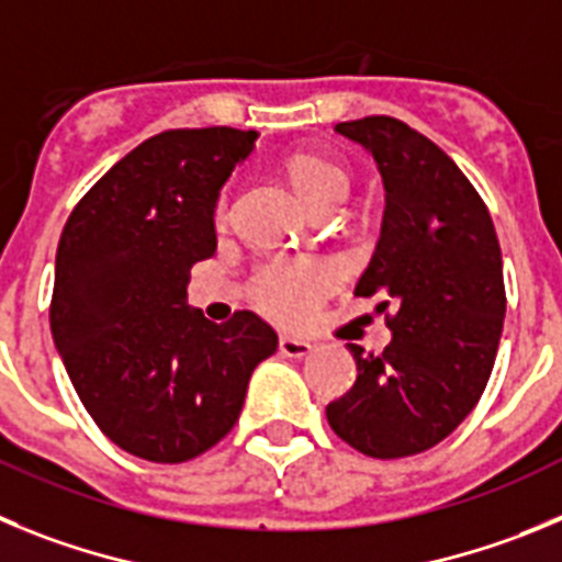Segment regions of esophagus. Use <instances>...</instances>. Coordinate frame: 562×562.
I'll list each match as a JSON object with an SVG mask.
<instances>
[{"mask_svg":"<svg viewBox=\"0 0 562 562\" xmlns=\"http://www.w3.org/2000/svg\"><path fill=\"white\" fill-rule=\"evenodd\" d=\"M280 352L285 358H305L313 352V344L305 341V338H293V336H282L280 338Z\"/></svg>","mask_w":562,"mask_h":562,"instance_id":"obj_1","label":"esophagus"}]
</instances>
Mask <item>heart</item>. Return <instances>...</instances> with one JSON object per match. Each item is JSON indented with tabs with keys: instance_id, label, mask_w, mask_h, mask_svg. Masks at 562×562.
<instances>
[{
	"instance_id": "1",
	"label": "heart",
	"mask_w": 562,
	"mask_h": 562,
	"mask_svg": "<svg viewBox=\"0 0 562 562\" xmlns=\"http://www.w3.org/2000/svg\"><path fill=\"white\" fill-rule=\"evenodd\" d=\"M288 179L293 190L305 199L313 212L327 201H336L347 195V173L338 165L318 156H293L288 161ZM226 212V201L218 204V218ZM336 280V271L327 262H296V260H271L266 262L255 277V302L280 322H300L318 296Z\"/></svg>"
}]
</instances>
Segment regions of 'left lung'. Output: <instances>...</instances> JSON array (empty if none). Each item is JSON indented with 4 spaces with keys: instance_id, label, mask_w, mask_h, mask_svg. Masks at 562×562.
Instances as JSON below:
<instances>
[{
    "instance_id": "left-lung-1",
    "label": "left lung",
    "mask_w": 562,
    "mask_h": 562,
    "mask_svg": "<svg viewBox=\"0 0 562 562\" xmlns=\"http://www.w3.org/2000/svg\"><path fill=\"white\" fill-rule=\"evenodd\" d=\"M378 165L386 210L356 296H381L392 341L381 356L347 344L358 378L327 406L356 451L401 459L442 442L473 412L502 341L504 266L493 218L462 170L394 117L338 123Z\"/></svg>"
}]
</instances>
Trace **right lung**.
Segmentation results:
<instances>
[{
	"label": "right lung",
	"instance_id": "right-lung-1",
	"mask_svg": "<svg viewBox=\"0 0 562 562\" xmlns=\"http://www.w3.org/2000/svg\"><path fill=\"white\" fill-rule=\"evenodd\" d=\"M255 139L237 128L150 136L60 232L55 350L100 431L148 462H187L218 445L255 367L277 352V333L257 313L215 325L187 305L190 269L218 249L221 190Z\"/></svg>",
	"mask_w": 562,
	"mask_h": 562
}]
</instances>
